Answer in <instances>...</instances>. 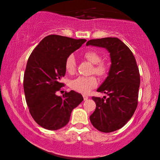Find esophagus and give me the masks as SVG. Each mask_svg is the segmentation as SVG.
I'll return each instance as SVG.
<instances>
[{"instance_id":"obj_1","label":"esophagus","mask_w":160,"mask_h":160,"mask_svg":"<svg viewBox=\"0 0 160 160\" xmlns=\"http://www.w3.org/2000/svg\"><path fill=\"white\" fill-rule=\"evenodd\" d=\"M88 98H89V97H88V96H86V95H83V99H84V101L87 100Z\"/></svg>"}]
</instances>
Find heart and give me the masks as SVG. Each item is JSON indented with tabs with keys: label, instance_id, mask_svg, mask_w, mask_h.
I'll list each match as a JSON object with an SVG mask.
<instances>
[{
	"label": "heart",
	"instance_id": "1",
	"mask_svg": "<svg viewBox=\"0 0 160 160\" xmlns=\"http://www.w3.org/2000/svg\"><path fill=\"white\" fill-rule=\"evenodd\" d=\"M83 56L89 62L94 65L92 72L100 78H104L109 72V65L105 62H102V57L95 50H87ZM65 70L69 74H74L76 70V59L74 55H69L65 60ZM98 84V80L95 76L78 77L70 82V87L74 90L81 93H88Z\"/></svg>",
	"mask_w": 160,
	"mask_h": 160
}]
</instances>
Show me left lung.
Wrapping results in <instances>:
<instances>
[{"label":"left lung","instance_id":"obj_1","mask_svg":"<svg viewBox=\"0 0 160 160\" xmlns=\"http://www.w3.org/2000/svg\"><path fill=\"white\" fill-rule=\"evenodd\" d=\"M86 45L104 47L111 56L108 78L97 89L108 97L92 96L96 108L89 119L98 131L112 132L127 123L137 108L140 74L136 60L132 52L119 38L93 39Z\"/></svg>","mask_w":160,"mask_h":160}]
</instances>
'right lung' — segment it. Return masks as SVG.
<instances>
[{"instance_id":"1","label":"right lung","mask_w":160,"mask_h":160,"mask_svg":"<svg viewBox=\"0 0 160 160\" xmlns=\"http://www.w3.org/2000/svg\"><path fill=\"white\" fill-rule=\"evenodd\" d=\"M86 41L51 34L29 56L23 80L25 100L33 119L46 129L57 130L66 126L72 110L83 100L81 94L73 90L62 96L56 93L65 86L61 79L66 72V58Z\"/></svg>"}]
</instances>
